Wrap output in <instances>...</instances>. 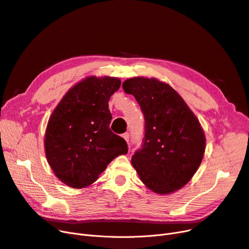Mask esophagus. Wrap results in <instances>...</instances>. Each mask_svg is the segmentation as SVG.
Listing matches in <instances>:
<instances>
[{"instance_id":"esophagus-1","label":"esophagus","mask_w":249,"mask_h":249,"mask_svg":"<svg viewBox=\"0 0 249 249\" xmlns=\"http://www.w3.org/2000/svg\"><path fill=\"white\" fill-rule=\"evenodd\" d=\"M122 137L127 141V143L129 142V133L128 132H125V133H123L122 134Z\"/></svg>"}]
</instances>
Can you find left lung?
<instances>
[{"label":"left lung","mask_w":249,"mask_h":249,"mask_svg":"<svg viewBox=\"0 0 249 249\" xmlns=\"http://www.w3.org/2000/svg\"><path fill=\"white\" fill-rule=\"evenodd\" d=\"M144 116L142 145L132 164L148 189L173 193L193 178L205 152V134L185 101L167 84L155 78L132 77L123 83Z\"/></svg>","instance_id":"1"}]
</instances>
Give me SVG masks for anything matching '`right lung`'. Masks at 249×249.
Masks as SVG:
<instances>
[{"label":"right lung","mask_w":249,"mask_h":249,"mask_svg":"<svg viewBox=\"0 0 249 249\" xmlns=\"http://www.w3.org/2000/svg\"><path fill=\"white\" fill-rule=\"evenodd\" d=\"M120 86L117 77H87L68 91L52 113L45 153L52 171L68 186L91 185L115 158L127 153L124 138L110 129L108 102Z\"/></svg>","instance_id":"obj_1"}]
</instances>
